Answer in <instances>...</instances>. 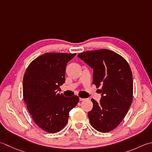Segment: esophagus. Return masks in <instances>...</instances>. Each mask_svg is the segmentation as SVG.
Segmentation results:
<instances>
[{"mask_svg":"<svg viewBox=\"0 0 152 152\" xmlns=\"http://www.w3.org/2000/svg\"><path fill=\"white\" fill-rule=\"evenodd\" d=\"M84 99H86L85 98H81V97H80V102H82V101H84Z\"/></svg>","mask_w":152,"mask_h":152,"instance_id":"esophagus-1","label":"esophagus"}]
</instances>
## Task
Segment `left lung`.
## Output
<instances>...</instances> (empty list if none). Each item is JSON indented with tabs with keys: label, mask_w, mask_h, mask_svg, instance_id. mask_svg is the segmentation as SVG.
<instances>
[{
	"label": "left lung",
	"mask_w": 152,
	"mask_h": 152,
	"mask_svg": "<svg viewBox=\"0 0 152 152\" xmlns=\"http://www.w3.org/2000/svg\"><path fill=\"white\" fill-rule=\"evenodd\" d=\"M78 56L93 69V84L102 87L99 102L91 99L94 107L88 114L90 124L99 132L111 131L123 121L132 102L129 64L123 56L107 49L86 51Z\"/></svg>",
	"instance_id": "obj_1"
}]
</instances>
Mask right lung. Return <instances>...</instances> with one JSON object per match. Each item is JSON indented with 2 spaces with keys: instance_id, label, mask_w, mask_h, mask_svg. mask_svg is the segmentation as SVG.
Wrapping results in <instances>:
<instances>
[{
  "instance_id": "right-lung-1",
  "label": "right lung",
  "mask_w": 152,
  "mask_h": 152,
  "mask_svg": "<svg viewBox=\"0 0 152 152\" xmlns=\"http://www.w3.org/2000/svg\"><path fill=\"white\" fill-rule=\"evenodd\" d=\"M76 53H48L33 61L23 76V99L33 119L49 133L67 124L69 112L79 102L76 96L65 97L60 86L65 82L66 66Z\"/></svg>"
}]
</instances>
